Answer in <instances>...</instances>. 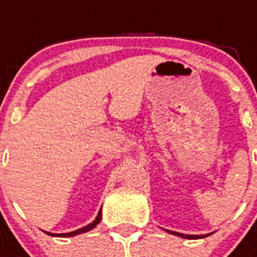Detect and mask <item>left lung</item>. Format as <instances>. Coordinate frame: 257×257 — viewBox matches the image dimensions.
<instances>
[{"label": "left lung", "mask_w": 257, "mask_h": 257, "mask_svg": "<svg viewBox=\"0 0 257 257\" xmlns=\"http://www.w3.org/2000/svg\"><path fill=\"white\" fill-rule=\"evenodd\" d=\"M169 234H173V235H178V237L182 238H189V239H198V238H205L210 235V234H204V235H189V234H182V232H176V231H171V230H167Z\"/></svg>", "instance_id": "1"}]
</instances>
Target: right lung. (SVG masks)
Returning <instances> with one entry per match:
<instances>
[{
    "label": "right lung",
    "mask_w": 257,
    "mask_h": 257,
    "mask_svg": "<svg viewBox=\"0 0 257 257\" xmlns=\"http://www.w3.org/2000/svg\"><path fill=\"white\" fill-rule=\"evenodd\" d=\"M100 219H101V209L99 210V213L96 216V219L90 224L88 226L82 227V228H78V230H75V231H71V232H66V234H52V232H47L49 235H53V237H74V235H77V234H82V232H86L92 230V228H95L99 223H100Z\"/></svg>",
    "instance_id": "1"
}]
</instances>
